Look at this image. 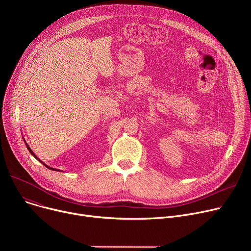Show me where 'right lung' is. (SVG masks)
<instances>
[{"label": "right lung", "instance_id": "obj_1", "mask_svg": "<svg viewBox=\"0 0 251 251\" xmlns=\"http://www.w3.org/2000/svg\"><path fill=\"white\" fill-rule=\"evenodd\" d=\"M25 144H26V147H27V149H28V151H29V152H30V153H31V154H32V155H33V156H34V157H35V159H37V160H38V157H37V156H36V155H35V154H34V153H33V151H31V150H30V149H29V147H28V146H27V143H25ZM38 161H39V162H42V161H41V160H38ZM42 163H43V162H42ZM43 164H44V163H43ZM44 165H45V166H46V167H47V168H49V169H50V170H54V171H57V170H56V169H54V168H50V167H48V166H47V165H46V164H44Z\"/></svg>", "mask_w": 251, "mask_h": 251}]
</instances>
